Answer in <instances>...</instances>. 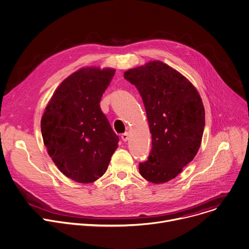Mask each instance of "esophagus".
<instances>
[{"label": "esophagus", "mask_w": 249, "mask_h": 249, "mask_svg": "<svg viewBox=\"0 0 249 249\" xmlns=\"http://www.w3.org/2000/svg\"><path fill=\"white\" fill-rule=\"evenodd\" d=\"M121 138H122V140H123L124 142H127V141L129 140V133H128V132L123 133V134L121 135Z\"/></svg>", "instance_id": "34e87169"}]
</instances>
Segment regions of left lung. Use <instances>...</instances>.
<instances>
[{
	"instance_id": "8db88e82",
	"label": "left lung",
	"mask_w": 249,
	"mask_h": 249,
	"mask_svg": "<svg viewBox=\"0 0 249 249\" xmlns=\"http://www.w3.org/2000/svg\"><path fill=\"white\" fill-rule=\"evenodd\" d=\"M138 89L151 133V151L139 164L141 175L153 184L176 178L196 155L204 130L201 98L180 72L159 60L125 71Z\"/></svg>"
}]
</instances>
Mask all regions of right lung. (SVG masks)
<instances>
[{
	"mask_svg": "<svg viewBox=\"0 0 249 249\" xmlns=\"http://www.w3.org/2000/svg\"><path fill=\"white\" fill-rule=\"evenodd\" d=\"M115 69L85 67L64 79L41 120L44 144L66 177L82 184L102 177L118 146L100 103Z\"/></svg>",
	"mask_w": 249,
	"mask_h": 249,
	"instance_id": "add662e5",
	"label": "right lung"
}]
</instances>
